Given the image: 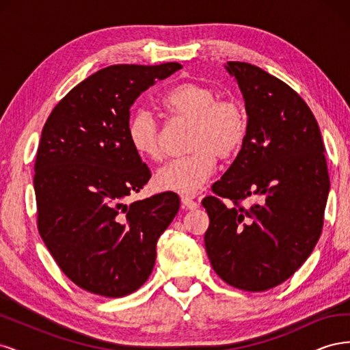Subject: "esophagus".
I'll list each match as a JSON object with an SVG mask.
<instances>
[{
  "label": "esophagus",
  "instance_id": "esophagus-1",
  "mask_svg": "<svg viewBox=\"0 0 350 350\" xmlns=\"http://www.w3.org/2000/svg\"><path fill=\"white\" fill-rule=\"evenodd\" d=\"M181 203H183V208H187V210H196V208H198L197 201L191 196H183L181 197Z\"/></svg>",
  "mask_w": 350,
  "mask_h": 350
}]
</instances>
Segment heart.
Returning <instances> with one entry per match:
<instances>
[{"instance_id": "heart-1", "label": "heart", "mask_w": 350, "mask_h": 350, "mask_svg": "<svg viewBox=\"0 0 350 350\" xmlns=\"http://www.w3.org/2000/svg\"><path fill=\"white\" fill-rule=\"evenodd\" d=\"M165 108L176 118L193 121L188 135L191 153L174 159L154 175L161 191L194 196L213 175L217 157L235 156L245 142L247 115L235 100H219L215 89L201 83H183L163 98ZM126 137L134 152L149 161L162 157L161 125L147 108L137 109L126 124Z\"/></svg>"}]
</instances>
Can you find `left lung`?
Here are the masks:
<instances>
[{
	"mask_svg": "<svg viewBox=\"0 0 350 350\" xmlns=\"http://www.w3.org/2000/svg\"><path fill=\"white\" fill-rule=\"evenodd\" d=\"M245 102L248 131L230 167L203 200L204 245L217 276L262 292L298 270L323 229L330 189L319 124L288 84L248 62L229 61ZM259 200L247 208L242 199ZM221 198L236 206L226 208Z\"/></svg>",
	"mask_w": 350,
	"mask_h": 350,
	"instance_id": "8db88e82",
	"label": "left lung"
}]
</instances>
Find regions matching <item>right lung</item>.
<instances>
[{
	"mask_svg": "<svg viewBox=\"0 0 350 350\" xmlns=\"http://www.w3.org/2000/svg\"><path fill=\"white\" fill-rule=\"evenodd\" d=\"M181 68H102L57 105L42 130L33 178L38 229L59 269L84 291L120 298L152 274L157 239L176 216L179 197L125 203L152 176L126 124L134 100Z\"/></svg>",
	"mask_w": 350,
	"mask_h": 350,
	"instance_id": "obj_1",
	"label": "right lung"
}]
</instances>
